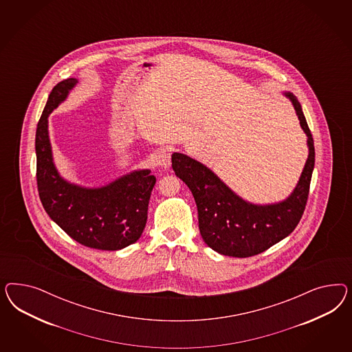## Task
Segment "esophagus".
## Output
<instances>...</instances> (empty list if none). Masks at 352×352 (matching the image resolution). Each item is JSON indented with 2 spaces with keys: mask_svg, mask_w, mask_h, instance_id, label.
<instances>
[{
  "mask_svg": "<svg viewBox=\"0 0 352 352\" xmlns=\"http://www.w3.org/2000/svg\"><path fill=\"white\" fill-rule=\"evenodd\" d=\"M153 160L156 162V165H159L162 169H169L170 168V153L166 149H157L153 155Z\"/></svg>",
  "mask_w": 352,
  "mask_h": 352,
  "instance_id": "34e87169",
  "label": "esophagus"
}]
</instances>
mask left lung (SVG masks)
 Returning <instances> with one entry per match:
<instances>
[{"instance_id": "obj_1", "label": "left lung", "mask_w": 352, "mask_h": 352, "mask_svg": "<svg viewBox=\"0 0 352 352\" xmlns=\"http://www.w3.org/2000/svg\"><path fill=\"white\" fill-rule=\"evenodd\" d=\"M77 82V78H67L54 86L37 124L34 146L40 200L47 215L77 243L120 250L143 234L156 178L149 169H139L100 187H84L59 174L49 138V116Z\"/></svg>"}]
</instances>
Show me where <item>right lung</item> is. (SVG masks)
<instances>
[{"label": "right lung", "instance_id": "1", "mask_svg": "<svg viewBox=\"0 0 352 352\" xmlns=\"http://www.w3.org/2000/svg\"><path fill=\"white\" fill-rule=\"evenodd\" d=\"M284 96L293 103L309 146L298 183L285 200L266 205L249 203L201 162L179 152L171 156L173 170L195 197L201 237L219 254L256 256L292 234L305 212L315 165L314 139L297 98L290 91H284Z\"/></svg>", "mask_w": 352, "mask_h": 352}]
</instances>
